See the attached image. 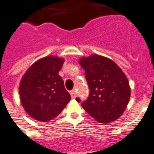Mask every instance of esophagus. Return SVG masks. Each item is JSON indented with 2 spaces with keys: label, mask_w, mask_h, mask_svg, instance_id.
Segmentation results:
<instances>
[{
  "label": "esophagus",
  "mask_w": 154,
  "mask_h": 154,
  "mask_svg": "<svg viewBox=\"0 0 154 154\" xmlns=\"http://www.w3.org/2000/svg\"><path fill=\"white\" fill-rule=\"evenodd\" d=\"M70 96L73 99L76 98V96H77V93H76V92H75L74 90H72V91H70Z\"/></svg>",
  "instance_id": "34e87169"
}]
</instances>
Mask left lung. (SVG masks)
Instances as JSON below:
<instances>
[{
  "instance_id": "left-lung-1",
  "label": "left lung",
  "mask_w": 154,
  "mask_h": 154,
  "mask_svg": "<svg viewBox=\"0 0 154 154\" xmlns=\"http://www.w3.org/2000/svg\"><path fill=\"white\" fill-rule=\"evenodd\" d=\"M85 71L89 97L82 102L85 112L101 123L118 119L124 112L131 97L129 81L116 62L98 54L81 57ZM77 102H81L77 98Z\"/></svg>"
}]
</instances>
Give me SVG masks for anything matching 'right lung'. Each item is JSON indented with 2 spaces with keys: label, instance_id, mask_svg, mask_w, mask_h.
<instances>
[{
  "label": "right lung",
  "instance_id": "right-lung-1",
  "mask_svg": "<svg viewBox=\"0 0 154 154\" xmlns=\"http://www.w3.org/2000/svg\"><path fill=\"white\" fill-rule=\"evenodd\" d=\"M64 58L47 56L30 66L20 81L21 104L32 118L40 122L56 118L70 100L64 81L58 75Z\"/></svg>",
  "mask_w": 154,
  "mask_h": 154
}]
</instances>
